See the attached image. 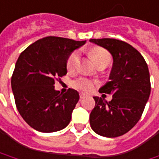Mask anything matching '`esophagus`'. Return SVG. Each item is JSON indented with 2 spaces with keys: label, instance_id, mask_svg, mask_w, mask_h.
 I'll return each mask as SVG.
<instances>
[{
  "label": "esophagus",
  "instance_id": "1",
  "mask_svg": "<svg viewBox=\"0 0 159 159\" xmlns=\"http://www.w3.org/2000/svg\"><path fill=\"white\" fill-rule=\"evenodd\" d=\"M85 97H87V95L85 94V93H80V98H84Z\"/></svg>",
  "mask_w": 159,
  "mask_h": 159
}]
</instances>
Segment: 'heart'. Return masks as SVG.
Instances as JSON below:
<instances>
[{"instance_id": "obj_1", "label": "heart", "mask_w": 159, "mask_h": 159, "mask_svg": "<svg viewBox=\"0 0 159 159\" xmlns=\"http://www.w3.org/2000/svg\"><path fill=\"white\" fill-rule=\"evenodd\" d=\"M90 57L92 59V61L95 62L97 66H100V65H107L108 66L111 61H112V55L111 53L107 51V49L103 48L100 47H95L91 48L90 50ZM79 52L75 51L73 52L68 58L67 61V69L70 72L75 71L77 65L79 63ZM73 86L75 89H78L80 90H83L84 92H89L93 89L94 87V83L92 81H90L88 78L85 77H79L76 80H75L73 83Z\"/></svg>"}]
</instances>
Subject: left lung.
Masks as SVG:
<instances>
[{"mask_svg": "<svg viewBox=\"0 0 159 159\" xmlns=\"http://www.w3.org/2000/svg\"><path fill=\"white\" fill-rule=\"evenodd\" d=\"M90 42L107 49L113 59L109 79L100 93L112 94V99L93 97L95 107L90 114L92 130L106 137H117L138 122L151 94L148 65L135 48L114 39H92Z\"/></svg>", "mask_w": 159, "mask_h": 159, "instance_id": "obj_1", "label": "left lung"}]
</instances>
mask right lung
<instances>
[{
	"label": "right lung",
	"instance_id": "1",
	"mask_svg": "<svg viewBox=\"0 0 159 159\" xmlns=\"http://www.w3.org/2000/svg\"><path fill=\"white\" fill-rule=\"evenodd\" d=\"M61 37L39 39L21 52L11 77V88L20 115L32 129L52 133L65 129L79 100V93L54 90L55 80L67 74V61L85 44Z\"/></svg>",
	"mask_w": 159,
	"mask_h": 159
}]
</instances>
